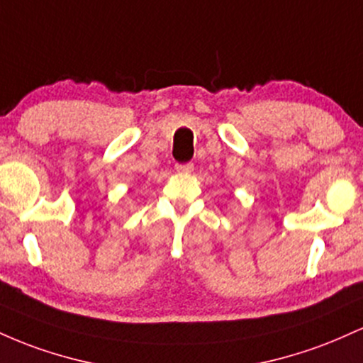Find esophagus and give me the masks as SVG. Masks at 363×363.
<instances>
[{"label":"esophagus","mask_w":363,"mask_h":363,"mask_svg":"<svg viewBox=\"0 0 363 363\" xmlns=\"http://www.w3.org/2000/svg\"><path fill=\"white\" fill-rule=\"evenodd\" d=\"M193 169H194L193 164H177L176 165V170H177V172H181V174L193 172Z\"/></svg>","instance_id":"obj_1"}]
</instances>
